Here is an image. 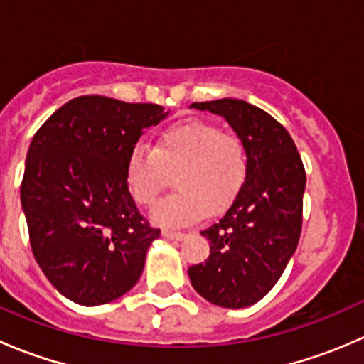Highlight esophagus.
Returning <instances> with one entry per match:
<instances>
[{
    "label": "esophagus",
    "instance_id": "obj_1",
    "mask_svg": "<svg viewBox=\"0 0 364 364\" xmlns=\"http://www.w3.org/2000/svg\"><path fill=\"white\" fill-rule=\"evenodd\" d=\"M161 234H164V237H167V240H176V241H181L186 237L185 232H176V230H168V229H165Z\"/></svg>",
    "mask_w": 364,
    "mask_h": 364
}]
</instances>
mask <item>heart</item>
<instances>
[{
  "label": "heart",
  "instance_id": "1",
  "mask_svg": "<svg viewBox=\"0 0 364 364\" xmlns=\"http://www.w3.org/2000/svg\"><path fill=\"white\" fill-rule=\"evenodd\" d=\"M248 172L243 139L205 121L167 128L155 148L137 146L127 165V183L137 204L149 208L176 176L178 192L151 211L161 227H185L208 213L225 211L240 196Z\"/></svg>",
  "mask_w": 364,
  "mask_h": 364
}]
</instances>
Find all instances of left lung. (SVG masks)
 <instances>
[{
    "mask_svg": "<svg viewBox=\"0 0 364 364\" xmlns=\"http://www.w3.org/2000/svg\"><path fill=\"white\" fill-rule=\"evenodd\" d=\"M190 107L225 117L248 149L243 188L200 232L209 240V257L188 267L190 282L209 303L250 306L274 287L296 252L306 172L289 132L262 109L234 98Z\"/></svg>",
    "mask_w": 364,
    "mask_h": 364,
    "instance_id": "8db88e82",
    "label": "left lung"
}]
</instances>
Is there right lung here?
<instances>
[{"label":"right lung","instance_id":"obj_1","mask_svg":"<svg viewBox=\"0 0 364 364\" xmlns=\"http://www.w3.org/2000/svg\"><path fill=\"white\" fill-rule=\"evenodd\" d=\"M165 116L156 104L84 95L33 137L21 183L29 243L43 274L73 303H111L141 278L160 229L132 199L127 165L144 130Z\"/></svg>","mask_w":364,"mask_h":364}]
</instances>
